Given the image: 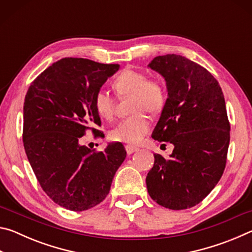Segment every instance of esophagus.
I'll use <instances>...</instances> for the list:
<instances>
[{
	"label": "esophagus",
	"mask_w": 252,
	"mask_h": 252,
	"mask_svg": "<svg viewBox=\"0 0 252 252\" xmlns=\"http://www.w3.org/2000/svg\"><path fill=\"white\" fill-rule=\"evenodd\" d=\"M126 150L127 155H132V153H134L135 151H138V148L133 147V146H126Z\"/></svg>",
	"instance_id": "34e87169"
}]
</instances>
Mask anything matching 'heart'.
<instances>
[{
    "mask_svg": "<svg viewBox=\"0 0 252 252\" xmlns=\"http://www.w3.org/2000/svg\"><path fill=\"white\" fill-rule=\"evenodd\" d=\"M113 88L119 95H132V116L123 119L110 132L114 141L135 144L150 130V119L144 111L157 113L165 102V89L160 80H148L142 72L125 70L113 81ZM94 108L101 118L109 120L113 117L116 102L108 91H97L94 95Z\"/></svg>",
    "mask_w": 252,
    "mask_h": 252,
    "instance_id": "heart-1",
    "label": "heart"
}]
</instances>
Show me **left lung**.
I'll return each mask as SVG.
<instances>
[{
  "mask_svg": "<svg viewBox=\"0 0 252 252\" xmlns=\"http://www.w3.org/2000/svg\"><path fill=\"white\" fill-rule=\"evenodd\" d=\"M148 67L168 92L152 138L173 146L169 159L155 155L148 192L160 206L182 210L202 201L223 173L230 141L224 96L210 72L182 55H159Z\"/></svg>",
  "mask_w": 252,
  "mask_h": 252,
  "instance_id": "obj_1",
  "label": "left lung"
}]
</instances>
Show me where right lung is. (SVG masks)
Instances as JSON below:
<instances>
[{
	"label": "right lung",
	"mask_w": 252,
	"mask_h": 252,
	"mask_svg": "<svg viewBox=\"0 0 252 252\" xmlns=\"http://www.w3.org/2000/svg\"><path fill=\"white\" fill-rule=\"evenodd\" d=\"M119 69L88 59H61L25 95V153L42 189L67 210L84 211L103 201L126 157L122 143H109L101 152L80 144L89 126L101 125L94 95Z\"/></svg>",
	"instance_id": "obj_1"
}]
</instances>
